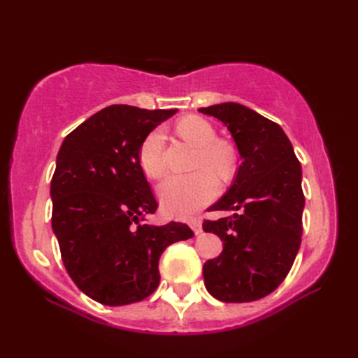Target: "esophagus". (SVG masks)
<instances>
[{
  "mask_svg": "<svg viewBox=\"0 0 358 358\" xmlns=\"http://www.w3.org/2000/svg\"><path fill=\"white\" fill-rule=\"evenodd\" d=\"M189 224H191V227L194 229V232L196 234V235H200L201 232H203V226H201V222L199 218H192L191 222H189Z\"/></svg>",
  "mask_w": 358,
  "mask_h": 358,
  "instance_id": "1",
  "label": "esophagus"
}]
</instances>
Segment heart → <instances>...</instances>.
Instances as JSON below:
<instances>
[{"mask_svg": "<svg viewBox=\"0 0 358 358\" xmlns=\"http://www.w3.org/2000/svg\"><path fill=\"white\" fill-rule=\"evenodd\" d=\"M177 132L199 148L195 167L208 166L218 177H229L234 169V152L229 144L215 141V131L204 118L185 117L177 123ZM164 135L154 129L144 136L138 148V163L150 178H159L164 172ZM208 169L192 173L171 175L158 186V199L166 214L187 217L214 199L218 191L217 178Z\"/></svg>", "mask_w": 358, "mask_h": 358, "instance_id": "1", "label": "heart"}]
</instances>
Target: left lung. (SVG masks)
I'll return each instance as SVG.
<instances>
[{
    "label": "left lung",
    "mask_w": 358,
    "mask_h": 358,
    "mask_svg": "<svg viewBox=\"0 0 358 358\" xmlns=\"http://www.w3.org/2000/svg\"><path fill=\"white\" fill-rule=\"evenodd\" d=\"M200 112L223 121L241 158L231 189L209 208L226 217L203 222L204 232L223 240V252L203 266L204 285L226 303L260 300L286 278L300 249L301 166L283 129L246 106Z\"/></svg>",
    "instance_id": "8db88e82"
}]
</instances>
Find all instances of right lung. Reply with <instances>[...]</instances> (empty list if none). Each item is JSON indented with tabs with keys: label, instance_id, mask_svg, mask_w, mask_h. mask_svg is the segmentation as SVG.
I'll return each mask as SVG.
<instances>
[{
	"label": "right lung",
	"instance_id": "1",
	"mask_svg": "<svg viewBox=\"0 0 358 358\" xmlns=\"http://www.w3.org/2000/svg\"><path fill=\"white\" fill-rule=\"evenodd\" d=\"M173 113L113 104L81 123L59 148L50 183L52 229L73 283L101 305L146 299L158 287L164 249L194 237L185 223L154 226L144 220L158 203L138 148Z\"/></svg>",
	"mask_w": 358,
	"mask_h": 358
}]
</instances>
